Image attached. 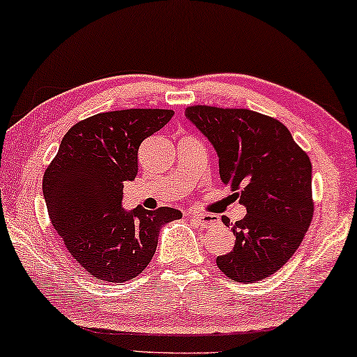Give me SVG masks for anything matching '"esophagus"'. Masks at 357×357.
Segmentation results:
<instances>
[{
    "label": "esophagus",
    "instance_id": "34e87169",
    "mask_svg": "<svg viewBox=\"0 0 357 357\" xmlns=\"http://www.w3.org/2000/svg\"><path fill=\"white\" fill-rule=\"evenodd\" d=\"M190 216L197 219V222L202 227H211L218 222V218L213 216V214H202V213H190Z\"/></svg>",
    "mask_w": 357,
    "mask_h": 357
}]
</instances>
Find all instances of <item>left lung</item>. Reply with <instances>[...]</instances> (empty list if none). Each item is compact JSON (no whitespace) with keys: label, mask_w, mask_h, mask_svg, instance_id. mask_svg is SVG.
Here are the masks:
<instances>
[{"label":"left lung","mask_w":357,"mask_h":357,"mask_svg":"<svg viewBox=\"0 0 357 357\" xmlns=\"http://www.w3.org/2000/svg\"><path fill=\"white\" fill-rule=\"evenodd\" d=\"M185 115L211 141L222 183L247 208L218 268L237 282L265 280L291 260L314 218L309 155L281 121L258 112L192 105Z\"/></svg>","instance_id":"obj_1"}]
</instances>
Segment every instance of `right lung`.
Returning a JSON list of instances; mask_svg holds the SVG:
<instances>
[{"mask_svg":"<svg viewBox=\"0 0 357 357\" xmlns=\"http://www.w3.org/2000/svg\"><path fill=\"white\" fill-rule=\"evenodd\" d=\"M174 116L165 109L104 112L77 121L43 174L52 226L70 255L107 282L133 280L153 260L160 227L178 209L121 208L123 183L138 175L139 144Z\"/></svg>","mask_w":357,"mask_h":357,"instance_id":"add662e5","label":"right lung"}]
</instances>
